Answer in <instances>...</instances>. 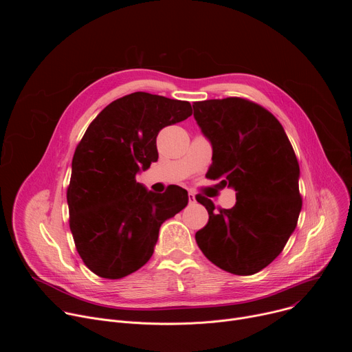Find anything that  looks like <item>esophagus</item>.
Listing matches in <instances>:
<instances>
[{"instance_id":"1","label":"esophagus","mask_w":352,"mask_h":352,"mask_svg":"<svg viewBox=\"0 0 352 352\" xmlns=\"http://www.w3.org/2000/svg\"><path fill=\"white\" fill-rule=\"evenodd\" d=\"M188 202H189V205H193V204H196V197H195V193H192V192H189V193H188Z\"/></svg>"}]
</instances>
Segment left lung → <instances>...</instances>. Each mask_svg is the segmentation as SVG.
Listing matches in <instances>:
<instances>
[{
    "label": "left lung",
    "instance_id": "obj_1",
    "mask_svg": "<svg viewBox=\"0 0 352 352\" xmlns=\"http://www.w3.org/2000/svg\"><path fill=\"white\" fill-rule=\"evenodd\" d=\"M193 117L213 147L209 178L236 192L235 206L219 210L196 195L209 213L196 243L217 267L255 274L281 254L298 223L302 197L295 152L278 120L246 98L195 102Z\"/></svg>",
    "mask_w": 352,
    "mask_h": 352
}]
</instances>
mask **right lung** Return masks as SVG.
I'll use <instances>...</instances> for the list:
<instances>
[{
	"mask_svg": "<svg viewBox=\"0 0 352 352\" xmlns=\"http://www.w3.org/2000/svg\"><path fill=\"white\" fill-rule=\"evenodd\" d=\"M189 116L188 102L135 91L110 103L78 143L67 189L69 228L98 277L122 278L146 265L162 224L188 205L181 186L153 193L136 174L157 162L159 132Z\"/></svg>",
	"mask_w": 352,
	"mask_h": 352,
	"instance_id": "right-lung-1",
	"label": "right lung"
}]
</instances>
